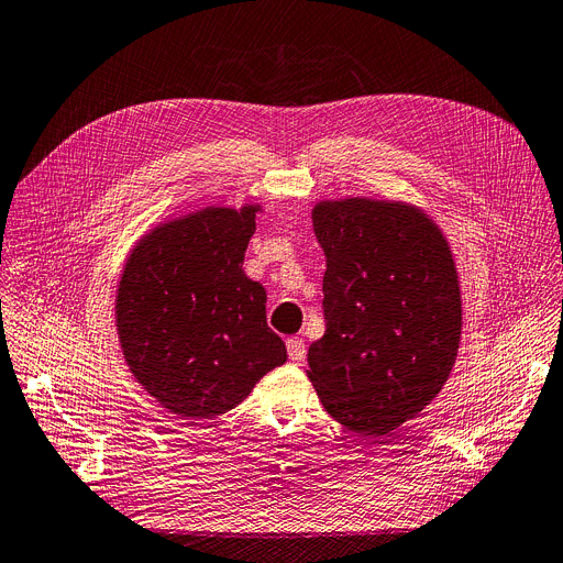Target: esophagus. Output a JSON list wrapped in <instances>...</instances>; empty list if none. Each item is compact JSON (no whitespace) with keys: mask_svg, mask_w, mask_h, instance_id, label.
Masks as SVG:
<instances>
[{"mask_svg":"<svg viewBox=\"0 0 563 563\" xmlns=\"http://www.w3.org/2000/svg\"><path fill=\"white\" fill-rule=\"evenodd\" d=\"M286 349H288V357L294 360V363H302L305 355H307V346H305L300 336H290V340L286 342Z\"/></svg>","mask_w":563,"mask_h":563,"instance_id":"34e87169","label":"esophagus"}]
</instances>
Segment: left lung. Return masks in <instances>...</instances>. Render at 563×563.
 Wrapping results in <instances>:
<instances>
[{
    "label": "left lung",
    "mask_w": 563,
    "mask_h": 563,
    "mask_svg": "<svg viewBox=\"0 0 563 563\" xmlns=\"http://www.w3.org/2000/svg\"><path fill=\"white\" fill-rule=\"evenodd\" d=\"M311 221L325 254V332L309 346L307 376L336 422L390 434L455 365L462 298L451 246L399 200H323Z\"/></svg>",
    "instance_id": "obj_1"
}]
</instances>
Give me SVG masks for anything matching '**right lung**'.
I'll use <instances>...</instances> for the list:
<instances>
[{"instance_id": "add662e5", "label": "right lung", "mask_w": 563, "mask_h": 563, "mask_svg": "<svg viewBox=\"0 0 563 563\" xmlns=\"http://www.w3.org/2000/svg\"><path fill=\"white\" fill-rule=\"evenodd\" d=\"M261 206L206 208L162 223L126 258L115 321L131 374L183 418L235 409L286 363L265 288L244 275Z\"/></svg>"}]
</instances>
